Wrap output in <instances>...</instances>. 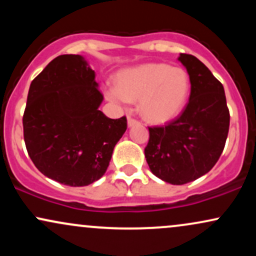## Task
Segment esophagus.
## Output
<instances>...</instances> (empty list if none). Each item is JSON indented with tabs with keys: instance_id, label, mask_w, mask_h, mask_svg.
<instances>
[{
	"instance_id": "esophagus-1",
	"label": "esophagus",
	"mask_w": 256,
	"mask_h": 256,
	"mask_svg": "<svg viewBox=\"0 0 256 256\" xmlns=\"http://www.w3.org/2000/svg\"><path fill=\"white\" fill-rule=\"evenodd\" d=\"M137 124H140V122H138L137 119H134V118H132V116H128V125L130 126H134V125H137Z\"/></svg>"
}]
</instances>
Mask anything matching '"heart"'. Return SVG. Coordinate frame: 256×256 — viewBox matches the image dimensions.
<instances>
[{
	"instance_id": "heart-1",
	"label": "heart",
	"mask_w": 256,
	"mask_h": 256,
	"mask_svg": "<svg viewBox=\"0 0 256 256\" xmlns=\"http://www.w3.org/2000/svg\"><path fill=\"white\" fill-rule=\"evenodd\" d=\"M192 82L182 67L146 64L120 72L116 86L107 89V98L118 104L140 100L146 120L164 124L174 119L186 104Z\"/></svg>"
}]
</instances>
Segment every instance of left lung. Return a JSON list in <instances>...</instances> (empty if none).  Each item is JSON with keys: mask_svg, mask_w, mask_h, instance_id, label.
<instances>
[{"mask_svg": "<svg viewBox=\"0 0 256 256\" xmlns=\"http://www.w3.org/2000/svg\"><path fill=\"white\" fill-rule=\"evenodd\" d=\"M192 82L189 102L176 119L148 126L146 162L158 178L173 185L210 172L224 150L230 126L224 86L198 58L180 54Z\"/></svg>", "mask_w": 256, "mask_h": 256, "instance_id": "obj_1", "label": "left lung"}]
</instances>
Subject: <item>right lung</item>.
<instances>
[{
    "mask_svg": "<svg viewBox=\"0 0 256 256\" xmlns=\"http://www.w3.org/2000/svg\"><path fill=\"white\" fill-rule=\"evenodd\" d=\"M80 55H60L32 80L22 116L28 156L48 178L85 186L104 174L126 116L98 110L104 95Z\"/></svg>",
    "mask_w": 256,
    "mask_h": 256,
    "instance_id": "right-lung-1",
    "label": "right lung"
}]
</instances>
